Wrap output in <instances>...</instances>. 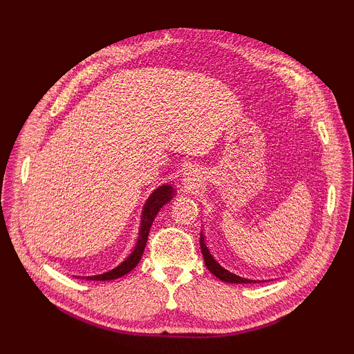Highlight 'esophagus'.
<instances>
[{
  "instance_id": "34e87169",
  "label": "esophagus",
  "mask_w": 354,
  "mask_h": 354,
  "mask_svg": "<svg viewBox=\"0 0 354 354\" xmlns=\"http://www.w3.org/2000/svg\"><path fill=\"white\" fill-rule=\"evenodd\" d=\"M198 173H196V170H190V171H187L185 173V178H184V184H187V185H194L196 184V181H198Z\"/></svg>"
}]
</instances>
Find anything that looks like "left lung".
Segmentation results:
<instances>
[{
    "label": "left lung",
    "mask_w": 354,
    "mask_h": 354,
    "mask_svg": "<svg viewBox=\"0 0 354 354\" xmlns=\"http://www.w3.org/2000/svg\"><path fill=\"white\" fill-rule=\"evenodd\" d=\"M201 251H202V255H204V261H205L207 269L213 275L219 278V280H222L225 283H260L255 280H248V278H243V277H239V275L232 274V272H230V270L225 269L221 263L213 257V254L209 252V250L207 248L205 237L202 232H201Z\"/></svg>",
    "instance_id": "1"
}]
</instances>
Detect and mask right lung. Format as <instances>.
<instances>
[{
  "mask_svg": "<svg viewBox=\"0 0 354 354\" xmlns=\"http://www.w3.org/2000/svg\"><path fill=\"white\" fill-rule=\"evenodd\" d=\"M173 194H175L173 185L164 184L161 187H158V189L152 194H150L149 199L146 201L145 208H142L141 227H140V232H138V242H137V245H135V250L132 251V254L123 263H120L117 268L109 270V272L86 277V280L108 281V280H115V278H120V277L126 275L127 272H131V270L138 265V261L141 260V255H142V252H145L146 242H147V237H149V231H150V227H152V223L155 221L158 212H160V209L162 208V205H165L170 199H173Z\"/></svg>",
  "mask_w": 354,
  "mask_h": 354,
  "instance_id": "add662e5",
  "label": "right lung"
}]
</instances>
